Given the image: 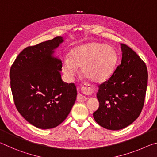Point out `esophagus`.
I'll list each match as a JSON object with an SVG mask.
<instances>
[{
    "label": "esophagus",
    "instance_id": "1",
    "mask_svg": "<svg viewBox=\"0 0 157 157\" xmlns=\"http://www.w3.org/2000/svg\"><path fill=\"white\" fill-rule=\"evenodd\" d=\"M82 90H83V91H86V92H89L90 91V89L89 87H88V86H82ZM88 99L87 97H86L83 95H82L81 94H78V96H77V101H86V100Z\"/></svg>",
    "mask_w": 157,
    "mask_h": 157
}]
</instances>
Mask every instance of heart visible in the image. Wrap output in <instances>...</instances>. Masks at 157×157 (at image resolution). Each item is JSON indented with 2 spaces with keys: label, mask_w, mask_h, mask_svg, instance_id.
Listing matches in <instances>:
<instances>
[{
  "label": "heart",
  "mask_w": 157,
  "mask_h": 157,
  "mask_svg": "<svg viewBox=\"0 0 157 157\" xmlns=\"http://www.w3.org/2000/svg\"><path fill=\"white\" fill-rule=\"evenodd\" d=\"M116 56L113 48L103 44L90 42L71 49L65 59L62 69L66 78L71 80L81 68L83 76L94 83H101L110 78L113 71Z\"/></svg>",
  "instance_id": "obj_1"
}]
</instances>
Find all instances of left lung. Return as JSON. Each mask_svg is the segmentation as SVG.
<instances>
[{
  "instance_id": "1",
  "label": "left lung",
  "mask_w": 157,
  "mask_h": 157,
  "mask_svg": "<svg viewBox=\"0 0 157 157\" xmlns=\"http://www.w3.org/2000/svg\"><path fill=\"white\" fill-rule=\"evenodd\" d=\"M122 58L112 76L99 86V107L93 113L97 124L109 130L128 127L144 106L148 73L145 63L134 51L121 44Z\"/></svg>"
}]
</instances>
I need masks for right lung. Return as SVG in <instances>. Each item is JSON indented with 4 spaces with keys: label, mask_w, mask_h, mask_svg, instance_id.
Masks as SVG:
<instances>
[{
    "label": "right lung",
    "mask_w": 157,
    "mask_h": 157,
    "mask_svg": "<svg viewBox=\"0 0 157 157\" xmlns=\"http://www.w3.org/2000/svg\"><path fill=\"white\" fill-rule=\"evenodd\" d=\"M62 37L24 48L10 68V86L19 113L35 127L52 129L67 117L77 96L74 83L61 78L62 62L53 56Z\"/></svg>",
    "instance_id": "1"
}]
</instances>
